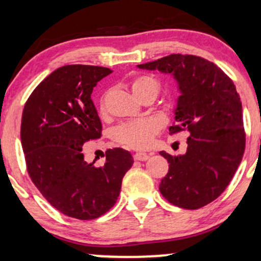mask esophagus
Masks as SVG:
<instances>
[{
	"label": "esophagus",
	"instance_id": "esophagus-1",
	"mask_svg": "<svg viewBox=\"0 0 261 261\" xmlns=\"http://www.w3.org/2000/svg\"><path fill=\"white\" fill-rule=\"evenodd\" d=\"M149 155L147 153H135L134 154V160L135 161H147Z\"/></svg>",
	"mask_w": 261,
	"mask_h": 261
}]
</instances>
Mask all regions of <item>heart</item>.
Listing matches in <instances>:
<instances>
[{"instance_id":"heart-1","label":"heart","mask_w":261,"mask_h":261,"mask_svg":"<svg viewBox=\"0 0 261 261\" xmlns=\"http://www.w3.org/2000/svg\"><path fill=\"white\" fill-rule=\"evenodd\" d=\"M131 91L141 100L154 99L161 92V82L149 74H137L128 81ZM100 113H106L104 100H100ZM158 131L157 121L152 119H140L136 121H128L119 125L113 130L112 139L119 145L134 149H143L148 147Z\"/></svg>"}]
</instances>
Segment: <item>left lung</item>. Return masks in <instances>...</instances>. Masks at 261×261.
<instances>
[{
    "label": "left lung",
    "mask_w": 261,
    "mask_h": 261,
    "mask_svg": "<svg viewBox=\"0 0 261 261\" xmlns=\"http://www.w3.org/2000/svg\"><path fill=\"white\" fill-rule=\"evenodd\" d=\"M172 73L181 95L169 134L187 131V153L173 157L161 180L164 199L178 207L197 210L216 200L228 187L245 149L242 101L233 81L208 60L172 54L139 65Z\"/></svg>",
    "instance_id": "8db88e82"
}]
</instances>
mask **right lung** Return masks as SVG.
<instances>
[{
	"label": "right lung",
	"mask_w": 261,
	"mask_h": 261,
	"mask_svg": "<svg viewBox=\"0 0 261 261\" xmlns=\"http://www.w3.org/2000/svg\"><path fill=\"white\" fill-rule=\"evenodd\" d=\"M110 68L66 65L50 73L25 101L20 141L32 181L50 205L68 217L94 220L115 205L130 152L108 149L104 166L83 160L82 146L101 136L91 98Z\"/></svg>",
	"instance_id": "right-lung-1"
}]
</instances>
